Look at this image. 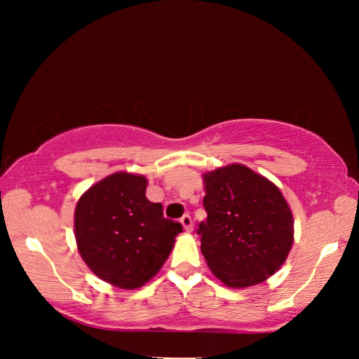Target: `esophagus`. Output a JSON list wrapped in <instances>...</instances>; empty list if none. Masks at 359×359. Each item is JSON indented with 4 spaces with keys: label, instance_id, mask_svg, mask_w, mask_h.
Here are the masks:
<instances>
[{
    "label": "esophagus",
    "instance_id": "1",
    "mask_svg": "<svg viewBox=\"0 0 359 359\" xmlns=\"http://www.w3.org/2000/svg\"><path fill=\"white\" fill-rule=\"evenodd\" d=\"M180 223L184 224V228H185L187 233H191V231H193V220H191L190 215L185 214L184 217L180 218Z\"/></svg>",
    "mask_w": 359,
    "mask_h": 359
}]
</instances>
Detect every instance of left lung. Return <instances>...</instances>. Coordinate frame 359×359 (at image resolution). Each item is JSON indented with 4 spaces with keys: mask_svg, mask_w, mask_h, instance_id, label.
Wrapping results in <instances>:
<instances>
[{
    "mask_svg": "<svg viewBox=\"0 0 359 359\" xmlns=\"http://www.w3.org/2000/svg\"><path fill=\"white\" fill-rule=\"evenodd\" d=\"M208 220L201 252L215 277L233 288L264 282L293 244V215L278 188L242 165L204 174Z\"/></svg>",
    "mask_w": 359,
    "mask_h": 359,
    "instance_id": "1",
    "label": "left lung"
}]
</instances>
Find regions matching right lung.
<instances>
[{
  "mask_svg": "<svg viewBox=\"0 0 359 359\" xmlns=\"http://www.w3.org/2000/svg\"><path fill=\"white\" fill-rule=\"evenodd\" d=\"M144 175L115 172L85 191L76 205L77 248L104 282L135 290L149 282L172 250L182 224L145 198Z\"/></svg>",
  "mask_w": 359,
  "mask_h": 359,
  "instance_id": "1",
  "label": "right lung"
}]
</instances>
